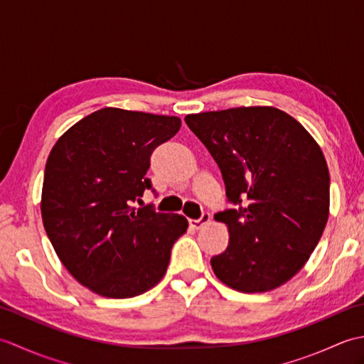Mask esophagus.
Here are the masks:
<instances>
[{"mask_svg":"<svg viewBox=\"0 0 364 364\" xmlns=\"http://www.w3.org/2000/svg\"><path fill=\"white\" fill-rule=\"evenodd\" d=\"M211 220V214L210 213H203L202 214V218H200L198 220H194V219H191L189 220V225L194 228V230H198V228H202L203 225H206L208 222Z\"/></svg>","mask_w":364,"mask_h":364,"instance_id":"esophagus-1","label":"esophagus"}]
</instances>
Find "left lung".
<instances>
[{"instance_id": "8db88e82", "label": "left lung", "mask_w": 364, "mask_h": 364, "mask_svg": "<svg viewBox=\"0 0 364 364\" xmlns=\"http://www.w3.org/2000/svg\"><path fill=\"white\" fill-rule=\"evenodd\" d=\"M218 162L227 198L242 205L214 215L228 228L227 250L211 258L219 280L239 292L289 282L318 245L330 213V173L314 137L272 106L184 117Z\"/></svg>"}]
</instances>
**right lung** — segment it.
Masks as SVG:
<instances>
[{
	"label": "right lung",
	"mask_w": 364,
	"mask_h": 364,
	"mask_svg": "<svg viewBox=\"0 0 364 364\" xmlns=\"http://www.w3.org/2000/svg\"><path fill=\"white\" fill-rule=\"evenodd\" d=\"M180 127L175 115L103 107L68 128L50 151L45 231L70 275L98 296L128 299L151 289L186 233L184 215L133 206L151 188L150 154Z\"/></svg>",
	"instance_id": "obj_1"
}]
</instances>
